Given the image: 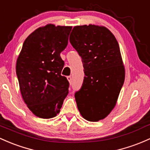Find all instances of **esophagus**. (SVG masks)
Here are the masks:
<instances>
[{"label":"esophagus","mask_w":150,"mask_h":150,"mask_svg":"<svg viewBox=\"0 0 150 150\" xmlns=\"http://www.w3.org/2000/svg\"><path fill=\"white\" fill-rule=\"evenodd\" d=\"M67 79H68V81H69V83H71L72 79H71V76H67Z\"/></svg>","instance_id":"obj_1"}]
</instances>
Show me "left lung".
<instances>
[{
  "label": "left lung",
  "instance_id": "1",
  "mask_svg": "<svg viewBox=\"0 0 150 150\" xmlns=\"http://www.w3.org/2000/svg\"><path fill=\"white\" fill-rule=\"evenodd\" d=\"M69 41L81 57L84 76L75 99L81 116L103 120L117 103L125 71L120 46L109 29L95 25L74 27Z\"/></svg>",
  "mask_w": 150,
  "mask_h": 150
}]
</instances>
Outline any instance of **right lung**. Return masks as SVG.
I'll return each mask as SVG.
<instances>
[{"mask_svg":"<svg viewBox=\"0 0 150 150\" xmlns=\"http://www.w3.org/2000/svg\"><path fill=\"white\" fill-rule=\"evenodd\" d=\"M71 26L49 24L27 37L16 62V74L24 102L35 115L50 119L60 112L69 82L61 75L60 54L68 44Z\"/></svg>","mask_w":150,"mask_h":150,"instance_id":"add662e5","label":"right lung"}]
</instances>
